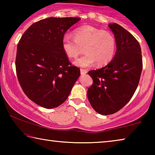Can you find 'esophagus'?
<instances>
[{
  "label": "esophagus",
  "instance_id": "esophagus-1",
  "mask_svg": "<svg viewBox=\"0 0 155 155\" xmlns=\"http://www.w3.org/2000/svg\"><path fill=\"white\" fill-rule=\"evenodd\" d=\"M87 70H83V69H81V74L82 75H84L85 74H87Z\"/></svg>",
  "mask_w": 155,
  "mask_h": 155
}]
</instances>
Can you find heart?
Here are the masks:
<instances>
[{
	"label": "heart",
	"instance_id": "1",
	"mask_svg": "<svg viewBox=\"0 0 155 155\" xmlns=\"http://www.w3.org/2000/svg\"><path fill=\"white\" fill-rule=\"evenodd\" d=\"M74 38L65 34L62 39V48L69 58H77L85 48L86 54L77 59L74 64L87 68L95 63L101 65L108 64L114 56L116 43L114 35L109 31L85 25L74 31Z\"/></svg>",
	"mask_w": 155,
	"mask_h": 155
}]
</instances>
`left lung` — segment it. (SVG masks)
Segmentation results:
<instances>
[{
    "label": "left lung",
    "instance_id": "obj_1",
    "mask_svg": "<svg viewBox=\"0 0 155 155\" xmlns=\"http://www.w3.org/2000/svg\"><path fill=\"white\" fill-rule=\"evenodd\" d=\"M114 34L116 52L111 62L103 68L88 72L93 85L87 90L91 107L101 115H110L121 109L134 94L142 70L140 44L125 28L109 24Z\"/></svg>",
    "mask_w": 155,
    "mask_h": 155
}]
</instances>
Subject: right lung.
Instances as JSON below:
<instances>
[{
	"label": "right lung",
	"instance_id": "right-lung-1",
	"mask_svg": "<svg viewBox=\"0 0 155 155\" xmlns=\"http://www.w3.org/2000/svg\"><path fill=\"white\" fill-rule=\"evenodd\" d=\"M79 18L50 17L34 23L17 47L15 68L23 91L46 109L64 103L80 77L62 48V39Z\"/></svg>",
	"mask_w": 155,
	"mask_h": 155
}]
</instances>
